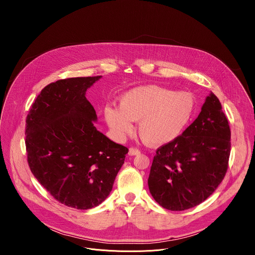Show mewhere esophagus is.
I'll return each instance as SVG.
<instances>
[{
	"label": "esophagus",
	"mask_w": 255,
	"mask_h": 255,
	"mask_svg": "<svg viewBox=\"0 0 255 255\" xmlns=\"http://www.w3.org/2000/svg\"><path fill=\"white\" fill-rule=\"evenodd\" d=\"M128 154L130 155V156H134V155H138V154H140V150H138L137 148H133V147H131V148H129V151H128Z\"/></svg>",
	"instance_id": "esophagus-1"
}]
</instances>
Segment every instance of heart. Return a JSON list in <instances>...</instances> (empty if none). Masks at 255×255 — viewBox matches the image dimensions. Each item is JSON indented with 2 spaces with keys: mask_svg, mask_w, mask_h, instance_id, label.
Wrapping results in <instances>:
<instances>
[{
  "mask_svg": "<svg viewBox=\"0 0 255 255\" xmlns=\"http://www.w3.org/2000/svg\"><path fill=\"white\" fill-rule=\"evenodd\" d=\"M196 101L188 92H173L158 86L129 90L118 101V109L106 107L105 120L116 138L122 140L137 121L141 138L160 146L177 139L192 120Z\"/></svg>",
  "mask_w": 255,
  "mask_h": 255,
  "instance_id": "heart-1",
  "label": "heart"
}]
</instances>
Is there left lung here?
<instances>
[{
    "instance_id": "8db88e82",
    "label": "left lung",
    "mask_w": 255,
    "mask_h": 255,
    "mask_svg": "<svg viewBox=\"0 0 255 255\" xmlns=\"http://www.w3.org/2000/svg\"><path fill=\"white\" fill-rule=\"evenodd\" d=\"M230 137L221 103L211 93L184 133L156 150L148 177L153 199L170 211L188 210L207 200L227 171Z\"/></svg>"
}]
</instances>
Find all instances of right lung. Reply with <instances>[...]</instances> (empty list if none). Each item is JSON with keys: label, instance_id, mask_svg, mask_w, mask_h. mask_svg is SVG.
Listing matches in <instances>:
<instances>
[{"label": "right lung", "instance_id": "obj_1", "mask_svg": "<svg viewBox=\"0 0 255 255\" xmlns=\"http://www.w3.org/2000/svg\"><path fill=\"white\" fill-rule=\"evenodd\" d=\"M101 78H71L46 86L26 119L32 173L54 199L79 210L108 198L128 153L95 127L98 117L86 92Z\"/></svg>", "mask_w": 255, "mask_h": 255}]
</instances>
